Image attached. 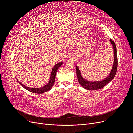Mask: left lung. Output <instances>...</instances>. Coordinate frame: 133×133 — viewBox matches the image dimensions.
<instances>
[{
  "label": "left lung",
  "instance_id": "obj_1",
  "mask_svg": "<svg viewBox=\"0 0 133 133\" xmlns=\"http://www.w3.org/2000/svg\"><path fill=\"white\" fill-rule=\"evenodd\" d=\"M110 43L112 46L113 47V52H114V62L111 71L108 75V76L104 79L99 81H90L84 79L82 75L81 71L78 66H76V74L77 76V78L78 82L85 89L87 90H98L104 87L106 85L109 83L111 81L116 74L117 69V49L116 45L111 39H109Z\"/></svg>",
  "mask_w": 133,
  "mask_h": 133
}]
</instances>
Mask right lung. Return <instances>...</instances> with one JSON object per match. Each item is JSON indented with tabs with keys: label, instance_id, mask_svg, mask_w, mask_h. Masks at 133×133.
<instances>
[{
	"label": "right lung",
	"instance_id": "obj_1",
	"mask_svg": "<svg viewBox=\"0 0 133 133\" xmlns=\"http://www.w3.org/2000/svg\"><path fill=\"white\" fill-rule=\"evenodd\" d=\"M63 64V63L62 62H59L57 64H56L53 67L51 72V75H50V79L49 81V82L45 86L41 87H39V88H31V87H29L27 86H25L24 85L22 84L20 82H19V81H18V79H17V81H18V82L19 83V84L21 85H22L24 88H25L26 89L28 90V91L33 92V93H37V94H42L45 92H47L49 90H50L51 89V88H52L55 81V77H56V74L57 72V71L58 69V68L62 65V64Z\"/></svg>",
	"mask_w": 133,
	"mask_h": 133
}]
</instances>
